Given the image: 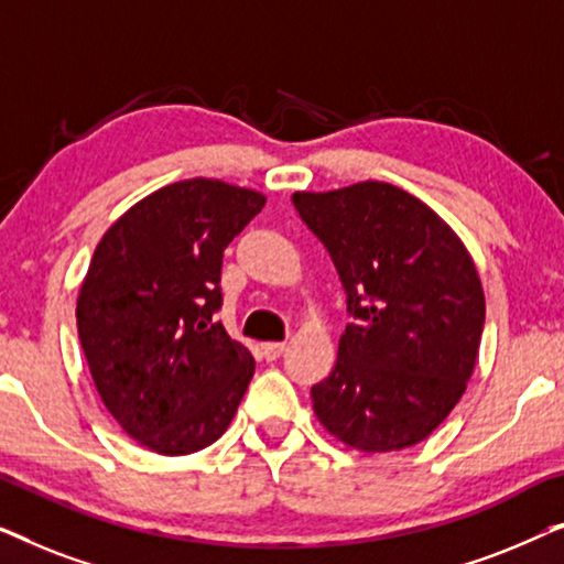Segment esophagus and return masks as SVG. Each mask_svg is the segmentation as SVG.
I'll list each match as a JSON object with an SVG mask.
<instances>
[{"mask_svg": "<svg viewBox=\"0 0 564 564\" xmlns=\"http://www.w3.org/2000/svg\"><path fill=\"white\" fill-rule=\"evenodd\" d=\"M284 346H288L284 341H267V344H261V354H264V359L272 361L284 351Z\"/></svg>", "mask_w": 564, "mask_h": 564, "instance_id": "34e87169", "label": "esophagus"}]
</instances>
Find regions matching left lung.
<instances>
[{"label":"left lung","mask_w":564,"mask_h":564,"mask_svg":"<svg viewBox=\"0 0 564 564\" xmlns=\"http://www.w3.org/2000/svg\"><path fill=\"white\" fill-rule=\"evenodd\" d=\"M292 205L334 259L354 318L330 375L311 388L315 415L367 454L423 442L465 395L480 349L485 295L473 257L395 184L295 192Z\"/></svg>","instance_id":"obj_1"}]
</instances>
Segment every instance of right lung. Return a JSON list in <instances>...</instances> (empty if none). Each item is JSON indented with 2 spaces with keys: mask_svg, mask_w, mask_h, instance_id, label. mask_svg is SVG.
<instances>
[{
  "mask_svg": "<svg viewBox=\"0 0 564 564\" xmlns=\"http://www.w3.org/2000/svg\"><path fill=\"white\" fill-rule=\"evenodd\" d=\"M267 197L220 180L166 184L99 238L76 300L91 380L120 429L180 457L226 434L253 357L213 321L223 251Z\"/></svg>",
  "mask_w": 564,
  "mask_h": 564,
  "instance_id": "obj_1",
  "label": "right lung"
}]
</instances>
